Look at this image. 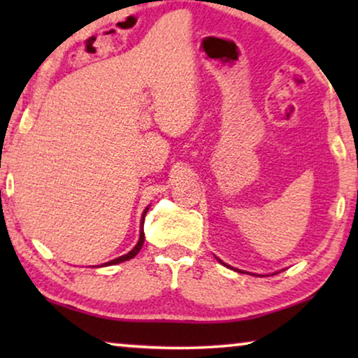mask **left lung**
Masks as SVG:
<instances>
[{
  "label": "left lung",
  "mask_w": 358,
  "mask_h": 358,
  "mask_svg": "<svg viewBox=\"0 0 358 358\" xmlns=\"http://www.w3.org/2000/svg\"><path fill=\"white\" fill-rule=\"evenodd\" d=\"M218 259V257H217ZM218 262L220 264H223V266H227V264H224V262H222V261H220V259H218ZM227 267H229V266H227ZM236 272H241V271H238V268H236Z\"/></svg>",
  "instance_id": "1"
}]
</instances>
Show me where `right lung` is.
I'll use <instances>...</instances> for the list:
<instances>
[{
    "label": "right lung",
    "instance_id": "add662e5",
    "mask_svg": "<svg viewBox=\"0 0 358 358\" xmlns=\"http://www.w3.org/2000/svg\"><path fill=\"white\" fill-rule=\"evenodd\" d=\"M146 212H148V207L145 208V212H143V217H141V229H140V239H138V243L135 244V248L131 249L130 252H127V254H124V256H120V257H117V259H112L110 262H106L104 266H114V264H120V262H125V261H129V259H134L136 254L140 252V249H141V246H143V243H145V233H143V223H145V215H146Z\"/></svg>",
    "mask_w": 358,
    "mask_h": 358
}]
</instances>
